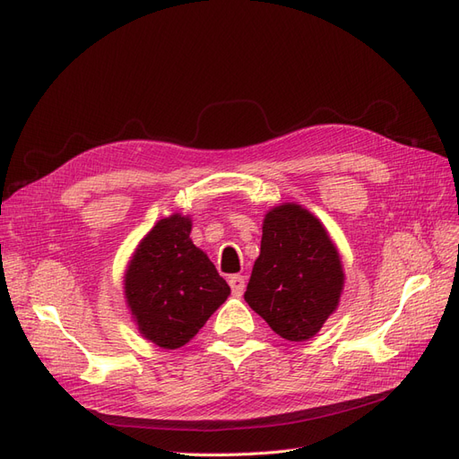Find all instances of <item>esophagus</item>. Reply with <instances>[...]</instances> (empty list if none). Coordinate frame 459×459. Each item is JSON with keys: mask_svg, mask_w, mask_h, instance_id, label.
Masks as SVG:
<instances>
[{"mask_svg": "<svg viewBox=\"0 0 459 459\" xmlns=\"http://www.w3.org/2000/svg\"><path fill=\"white\" fill-rule=\"evenodd\" d=\"M228 283H230V287H231L235 295H238V297L243 295V290H245V277L243 275H231Z\"/></svg>", "mask_w": 459, "mask_h": 459, "instance_id": "1", "label": "esophagus"}]
</instances>
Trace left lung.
Instances as JSON below:
<instances>
[{
    "mask_svg": "<svg viewBox=\"0 0 459 459\" xmlns=\"http://www.w3.org/2000/svg\"><path fill=\"white\" fill-rule=\"evenodd\" d=\"M342 287L341 255L322 221L297 203L270 208L245 290L248 307L277 335L302 342L339 308Z\"/></svg>",
    "mask_w": 459,
    "mask_h": 459,
    "instance_id": "1",
    "label": "left lung"
}]
</instances>
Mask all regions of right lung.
<instances>
[{"label": "right lung", "instance_id": "1", "mask_svg": "<svg viewBox=\"0 0 459 459\" xmlns=\"http://www.w3.org/2000/svg\"><path fill=\"white\" fill-rule=\"evenodd\" d=\"M189 233V216L159 220L124 272V299L137 329L166 351L187 344L230 297V285Z\"/></svg>", "mask_w": 459, "mask_h": 459}]
</instances>
